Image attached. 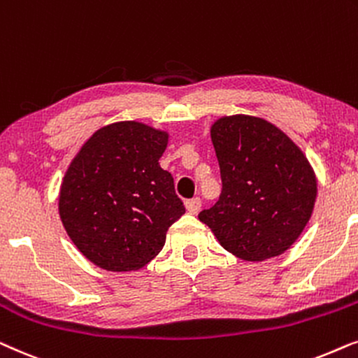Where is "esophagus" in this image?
Wrapping results in <instances>:
<instances>
[{
	"label": "esophagus",
	"instance_id": "34e87169",
	"mask_svg": "<svg viewBox=\"0 0 358 358\" xmlns=\"http://www.w3.org/2000/svg\"><path fill=\"white\" fill-rule=\"evenodd\" d=\"M185 206H187V211L189 214H198L199 209H201V199H199V198L188 199V201L185 203Z\"/></svg>",
	"mask_w": 358,
	"mask_h": 358
}]
</instances>
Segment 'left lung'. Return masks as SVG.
Masks as SVG:
<instances>
[{"mask_svg":"<svg viewBox=\"0 0 358 358\" xmlns=\"http://www.w3.org/2000/svg\"><path fill=\"white\" fill-rule=\"evenodd\" d=\"M222 192L199 213L224 249L264 262L292 247L311 219L317 178L303 150L282 129L249 114L211 126Z\"/></svg>","mask_w":358,"mask_h":358,"instance_id":"1","label":"left lung"}]
</instances>
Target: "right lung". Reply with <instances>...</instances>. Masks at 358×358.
Returning <instances> with one entry per match:
<instances>
[{"label": "right lung", "instance_id": "1", "mask_svg": "<svg viewBox=\"0 0 358 358\" xmlns=\"http://www.w3.org/2000/svg\"><path fill=\"white\" fill-rule=\"evenodd\" d=\"M166 144V131L119 121L94 132L70 162L59 214L76 249L99 268H142L185 214L173 178L159 164Z\"/></svg>", "mask_w": 358, "mask_h": 358}]
</instances>
